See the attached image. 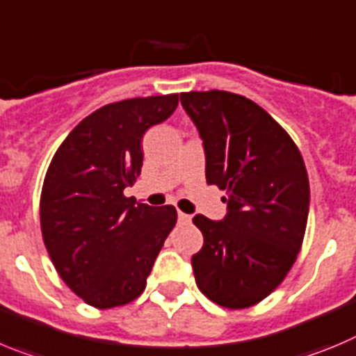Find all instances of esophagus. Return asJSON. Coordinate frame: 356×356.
<instances>
[{"label": "esophagus", "mask_w": 356, "mask_h": 356, "mask_svg": "<svg viewBox=\"0 0 356 356\" xmlns=\"http://www.w3.org/2000/svg\"><path fill=\"white\" fill-rule=\"evenodd\" d=\"M191 215H187V213H184V211H178V222L180 224H188L191 222Z\"/></svg>", "instance_id": "34e87169"}]
</instances>
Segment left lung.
<instances>
[{
  "instance_id": "8db88e82",
  "label": "left lung",
  "mask_w": 356,
  "mask_h": 356,
  "mask_svg": "<svg viewBox=\"0 0 356 356\" xmlns=\"http://www.w3.org/2000/svg\"><path fill=\"white\" fill-rule=\"evenodd\" d=\"M203 139L207 184L226 191L222 220L195 215V284L227 309L256 305L284 280L304 242L309 178L298 148L252 100L229 91L180 95Z\"/></svg>"
}]
</instances>
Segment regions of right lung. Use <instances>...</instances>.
I'll list each match as a JSON object with an SVG mask.
<instances>
[{
    "mask_svg": "<svg viewBox=\"0 0 356 356\" xmlns=\"http://www.w3.org/2000/svg\"><path fill=\"white\" fill-rule=\"evenodd\" d=\"M176 106V93L107 104L52 156L40 195L42 236L56 272L88 305L138 298L175 227V207L136 204L123 191L141 175L145 132Z\"/></svg>",
    "mask_w": 356,
    "mask_h": 356,
    "instance_id": "1",
    "label": "right lung"
}]
</instances>
